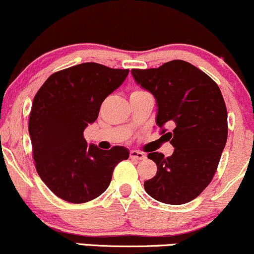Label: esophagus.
Segmentation results:
<instances>
[{"instance_id": "1", "label": "esophagus", "mask_w": 254, "mask_h": 254, "mask_svg": "<svg viewBox=\"0 0 254 254\" xmlns=\"http://www.w3.org/2000/svg\"><path fill=\"white\" fill-rule=\"evenodd\" d=\"M129 156H130V158H132V159H136V160H142V159H145V158H146L145 153H142V152H139V151H135V150L130 151Z\"/></svg>"}]
</instances>
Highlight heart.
Listing matches in <instances>:
<instances>
[{
  "label": "heart",
  "instance_id": "b5f03b06",
  "mask_svg": "<svg viewBox=\"0 0 254 254\" xmlns=\"http://www.w3.org/2000/svg\"><path fill=\"white\" fill-rule=\"evenodd\" d=\"M138 92H142L141 90H135V91H133V94H138Z\"/></svg>",
  "mask_w": 254,
  "mask_h": 254
}]
</instances>
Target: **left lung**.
Returning <instances> with one entry per match:
<instances>
[{
	"instance_id": "obj_1",
	"label": "left lung",
	"mask_w": 254,
	"mask_h": 254,
	"mask_svg": "<svg viewBox=\"0 0 254 254\" xmlns=\"http://www.w3.org/2000/svg\"><path fill=\"white\" fill-rule=\"evenodd\" d=\"M135 83L156 98V122L175 147L171 157L151 152L157 174L146 192L168 204H184L201 193L219 165L228 134L227 109L219 86L208 74L184 61L158 68H133Z\"/></svg>"
}]
</instances>
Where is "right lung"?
Here are the masks:
<instances>
[{
    "mask_svg": "<svg viewBox=\"0 0 254 254\" xmlns=\"http://www.w3.org/2000/svg\"><path fill=\"white\" fill-rule=\"evenodd\" d=\"M129 70L83 63L51 74L33 100L28 130L40 178L59 198L84 203L109 187L113 171L129 157L124 146L88 145L84 129Z\"/></svg>",
    "mask_w": 254,
    "mask_h": 254,
    "instance_id": "1",
    "label": "right lung"
}]
</instances>
